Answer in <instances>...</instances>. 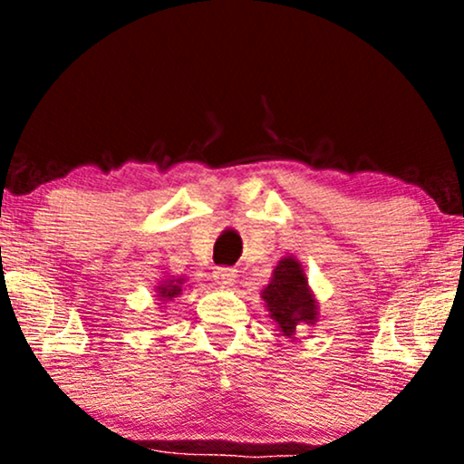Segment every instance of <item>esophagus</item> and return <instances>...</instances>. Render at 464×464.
<instances>
[{"label":"esophagus","mask_w":464,"mask_h":464,"mask_svg":"<svg viewBox=\"0 0 464 464\" xmlns=\"http://www.w3.org/2000/svg\"><path fill=\"white\" fill-rule=\"evenodd\" d=\"M236 276H237V270H233V268H216L214 270V279L218 281V284L225 285V287L233 285Z\"/></svg>","instance_id":"1"}]
</instances>
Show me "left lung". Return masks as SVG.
I'll list each match as a JSON object with an SVG mask.
<instances>
[{"instance_id": "1", "label": "left lung", "mask_w": 464, "mask_h": 464, "mask_svg": "<svg viewBox=\"0 0 464 464\" xmlns=\"http://www.w3.org/2000/svg\"><path fill=\"white\" fill-rule=\"evenodd\" d=\"M270 318L276 324V332L285 338H295L299 324H316L318 301L307 284L303 264L292 255L275 266L268 285L262 290Z\"/></svg>"}]
</instances>
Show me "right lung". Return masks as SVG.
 I'll list each match as a JSON object with an SVG mask.
<instances>
[{
  "instance_id": "obj_1",
  "label": "right lung",
  "mask_w": 464,
  "mask_h": 464,
  "mask_svg": "<svg viewBox=\"0 0 464 464\" xmlns=\"http://www.w3.org/2000/svg\"><path fill=\"white\" fill-rule=\"evenodd\" d=\"M185 287H188V279H183V276H163V279L154 285V296H157L159 305L163 307V303L177 299Z\"/></svg>"
}]
</instances>
